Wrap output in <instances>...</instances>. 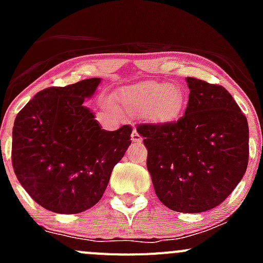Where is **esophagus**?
<instances>
[{
    "instance_id": "34e87169",
    "label": "esophagus",
    "mask_w": 263,
    "mask_h": 263,
    "mask_svg": "<svg viewBox=\"0 0 263 263\" xmlns=\"http://www.w3.org/2000/svg\"><path fill=\"white\" fill-rule=\"evenodd\" d=\"M131 140H132V142H136V144H140V142L142 141V137L140 136L139 132L136 131V128H134V131H132Z\"/></svg>"
}]
</instances>
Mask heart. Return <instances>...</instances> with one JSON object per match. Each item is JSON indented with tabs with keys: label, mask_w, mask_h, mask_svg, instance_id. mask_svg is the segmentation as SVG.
Here are the masks:
<instances>
[{
	"label": "heart",
	"mask_w": 263,
	"mask_h": 263,
	"mask_svg": "<svg viewBox=\"0 0 263 263\" xmlns=\"http://www.w3.org/2000/svg\"><path fill=\"white\" fill-rule=\"evenodd\" d=\"M117 103L129 115L145 113L150 121L168 123L182 113L184 94L177 85L158 81H144L122 87Z\"/></svg>",
	"instance_id": "heart-1"
}]
</instances>
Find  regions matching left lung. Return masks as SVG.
I'll list each match as a JSON object with an SVG mask.
<instances>
[{"instance_id": "1", "label": "left lung", "mask_w": 263, "mask_h": 263, "mask_svg": "<svg viewBox=\"0 0 263 263\" xmlns=\"http://www.w3.org/2000/svg\"><path fill=\"white\" fill-rule=\"evenodd\" d=\"M184 116L164 124H140L147 171L163 205L178 213H203L222 202L245 176L248 122L227 89L185 79Z\"/></svg>"}]
</instances>
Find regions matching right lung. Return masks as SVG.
Wrapping results in <instances>:
<instances>
[{
  "mask_svg": "<svg viewBox=\"0 0 263 263\" xmlns=\"http://www.w3.org/2000/svg\"><path fill=\"white\" fill-rule=\"evenodd\" d=\"M102 79L36 92L12 128V166L20 184L52 213L79 214L98 203L132 128L105 131L85 107Z\"/></svg>",
  "mask_w": 263,
  "mask_h": 263,
  "instance_id": "1",
  "label": "right lung"
}]
</instances>
